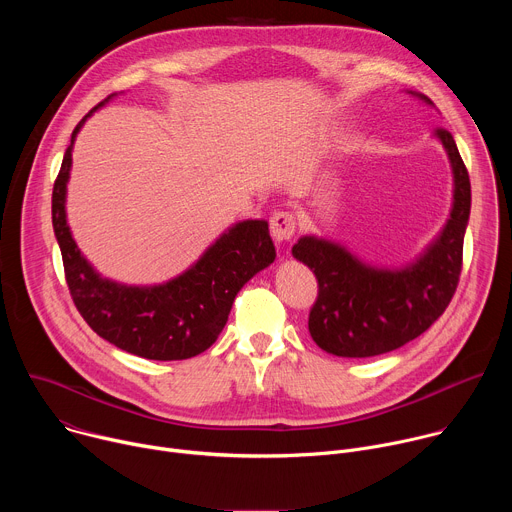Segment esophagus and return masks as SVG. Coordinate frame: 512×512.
<instances>
[{"mask_svg":"<svg viewBox=\"0 0 512 512\" xmlns=\"http://www.w3.org/2000/svg\"><path fill=\"white\" fill-rule=\"evenodd\" d=\"M269 231H271V237L277 241V243H283V241H289L291 237L296 235V216L291 212H275L271 218H269Z\"/></svg>","mask_w":512,"mask_h":512,"instance_id":"34e87169","label":"esophagus"}]
</instances>
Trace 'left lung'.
<instances>
[{
    "instance_id": "obj_1",
    "label": "left lung",
    "mask_w": 512,
    "mask_h": 512,
    "mask_svg": "<svg viewBox=\"0 0 512 512\" xmlns=\"http://www.w3.org/2000/svg\"><path fill=\"white\" fill-rule=\"evenodd\" d=\"M411 95L433 105L425 95ZM435 137L452 164L454 204L442 233L413 263L373 267L346 247L318 237H302L291 249L318 279L308 328L322 350L346 358L391 352L423 334L452 302L470 218V176L452 133L437 129Z\"/></svg>"
}]
</instances>
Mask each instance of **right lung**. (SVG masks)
<instances>
[{
	"instance_id": "right-lung-1",
	"label": "right lung",
	"mask_w": 512,
	"mask_h": 512,
	"mask_svg": "<svg viewBox=\"0 0 512 512\" xmlns=\"http://www.w3.org/2000/svg\"><path fill=\"white\" fill-rule=\"evenodd\" d=\"M113 97L115 93L93 111ZM93 111L72 131L52 190V227L72 302L101 338L125 352L150 360L196 356L223 332L241 287L273 263L269 225L267 221L233 225L190 269L160 285H125L103 277L72 239L64 208L72 145Z\"/></svg>"
}]
</instances>
